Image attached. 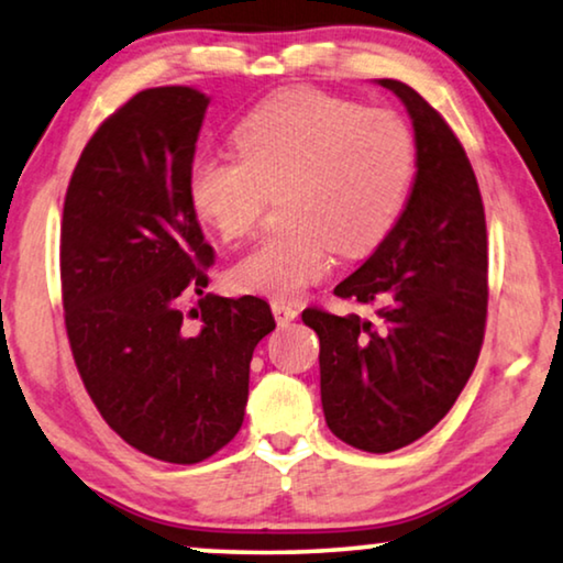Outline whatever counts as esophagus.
Masks as SVG:
<instances>
[{
    "label": "esophagus",
    "instance_id": "obj_1",
    "mask_svg": "<svg viewBox=\"0 0 563 563\" xmlns=\"http://www.w3.org/2000/svg\"><path fill=\"white\" fill-rule=\"evenodd\" d=\"M272 312H274V318H276V322H279V325H289V322L299 314V307L291 305V302H284V299H274Z\"/></svg>",
    "mask_w": 563,
    "mask_h": 563
}]
</instances>
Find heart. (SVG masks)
Here are the masks:
<instances>
[{"instance_id":"b5f03b06","label":"heart","mask_w":563,"mask_h":563,"mask_svg":"<svg viewBox=\"0 0 563 563\" xmlns=\"http://www.w3.org/2000/svg\"><path fill=\"white\" fill-rule=\"evenodd\" d=\"M238 151L191 161V210L225 241L249 235L266 197L279 195L274 230L230 266L238 291L295 299L325 279L335 249L372 251L410 197L418 145L402 118L314 89L282 91L235 128Z\"/></svg>"}]
</instances>
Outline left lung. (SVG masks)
Returning a JSON list of instances; mask_svg holds the SVG:
<instances>
[{
    "label": "left lung",
    "mask_w": 563,
    "mask_h": 563,
    "mask_svg": "<svg viewBox=\"0 0 563 563\" xmlns=\"http://www.w3.org/2000/svg\"><path fill=\"white\" fill-rule=\"evenodd\" d=\"M410 112L418 174L402 214L335 295L376 318L302 312L320 338L328 428L389 453L433 430L472 376L487 322V222L464 145L412 87L379 79Z\"/></svg>",
    "instance_id": "1"
}]
</instances>
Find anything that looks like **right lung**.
<instances>
[{
	"mask_svg": "<svg viewBox=\"0 0 563 563\" xmlns=\"http://www.w3.org/2000/svg\"><path fill=\"white\" fill-rule=\"evenodd\" d=\"M207 104L191 87L137 91L89 137L60 222L64 318L84 387L122 441L168 464H199L233 441L253 349L276 328L264 299L205 295L214 251L187 176Z\"/></svg>",
	"mask_w": 563,
	"mask_h": 563,
	"instance_id": "1",
	"label": "right lung"
}]
</instances>
